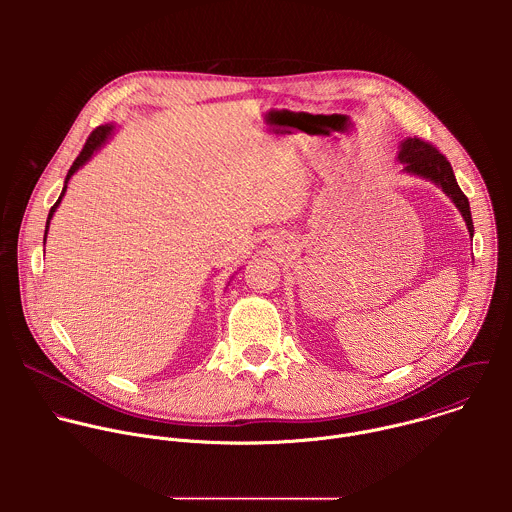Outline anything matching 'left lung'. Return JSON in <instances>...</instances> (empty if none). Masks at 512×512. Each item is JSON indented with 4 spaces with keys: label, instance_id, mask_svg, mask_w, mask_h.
Listing matches in <instances>:
<instances>
[{
    "label": "left lung",
    "instance_id": "8db88e82",
    "mask_svg": "<svg viewBox=\"0 0 512 512\" xmlns=\"http://www.w3.org/2000/svg\"><path fill=\"white\" fill-rule=\"evenodd\" d=\"M397 160L403 164V172L421 176L425 180H431L433 184L440 186L446 196L452 198L456 208L462 212L468 233L474 235V225H472V212H470V202L466 194L460 190L452 164L448 158L433 148L429 141H423L419 137H407L399 145V156Z\"/></svg>",
    "mask_w": 512,
    "mask_h": 512
}]
</instances>
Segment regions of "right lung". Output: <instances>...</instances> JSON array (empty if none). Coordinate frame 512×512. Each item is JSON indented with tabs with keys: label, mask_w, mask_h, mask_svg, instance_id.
Masks as SVG:
<instances>
[{
	"label": "right lung",
	"mask_w": 512,
	"mask_h": 512,
	"mask_svg": "<svg viewBox=\"0 0 512 512\" xmlns=\"http://www.w3.org/2000/svg\"><path fill=\"white\" fill-rule=\"evenodd\" d=\"M113 129H115V125H111V123H107V125H99L91 135H89V139H87V143H85V148H83V152L79 154V158L72 162V166H70V170H68V174H66V180H64V188H62V192H60V196H58V200L54 202V206L50 208V212H48V221H46V233H48V225H50V218H52V214L56 212V208H58V204H60V200H62V196H64V192H66V184H68V180L72 178V174H75L81 166H85L89 160H91V156L99 150V148H103L105 145V141L113 135ZM46 233H44V243H46Z\"/></svg>",
	"instance_id": "right-lung-1"
}]
</instances>
